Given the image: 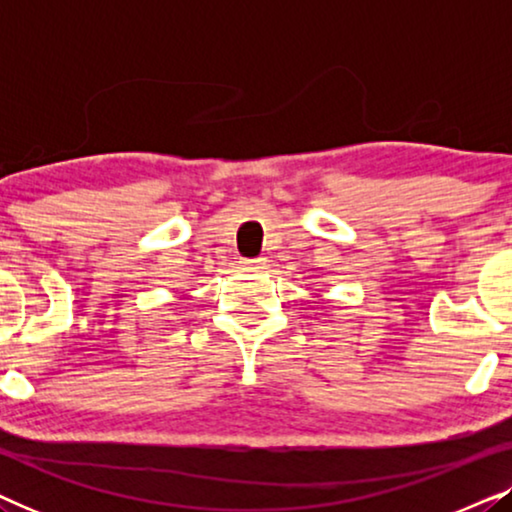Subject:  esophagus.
<instances>
[{"label":"esophagus","instance_id":"esophagus-1","mask_svg":"<svg viewBox=\"0 0 512 512\" xmlns=\"http://www.w3.org/2000/svg\"><path fill=\"white\" fill-rule=\"evenodd\" d=\"M244 265L251 270H263L265 268V258H251V261H244Z\"/></svg>","mask_w":512,"mask_h":512}]
</instances>
